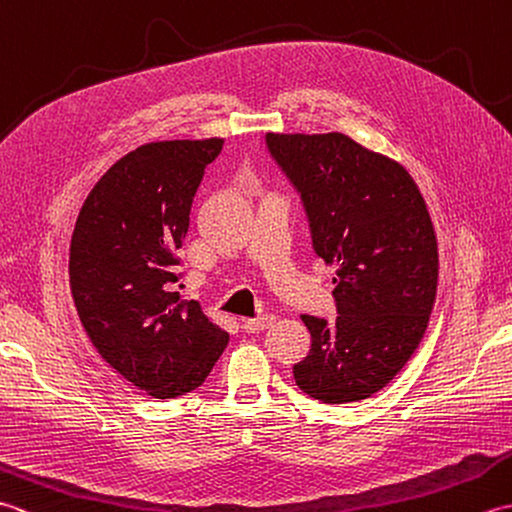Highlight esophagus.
Masks as SVG:
<instances>
[{"label": "esophagus", "instance_id": "obj_1", "mask_svg": "<svg viewBox=\"0 0 512 512\" xmlns=\"http://www.w3.org/2000/svg\"><path fill=\"white\" fill-rule=\"evenodd\" d=\"M275 321L277 319L273 317V314H264V317H257V319H244L242 328L246 332H262V330H268Z\"/></svg>", "mask_w": 512, "mask_h": 512}]
</instances>
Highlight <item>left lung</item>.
<instances>
[{
    "instance_id": "left-lung-1",
    "label": "left lung",
    "mask_w": 512,
    "mask_h": 512,
    "mask_svg": "<svg viewBox=\"0 0 512 512\" xmlns=\"http://www.w3.org/2000/svg\"><path fill=\"white\" fill-rule=\"evenodd\" d=\"M270 154L301 191L312 244L332 279L339 317L303 314L301 391L328 405L383 389L418 350L438 292V239L418 184L394 158L341 132L268 134Z\"/></svg>"
}]
</instances>
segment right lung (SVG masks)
<instances>
[{
    "label": "right lung",
    "instance_id": "add662e5",
    "mask_svg": "<svg viewBox=\"0 0 512 512\" xmlns=\"http://www.w3.org/2000/svg\"><path fill=\"white\" fill-rule=\"evenodd\" d=\"M224 138L158 140L107 169L70 242V290L96 352L158 400L204 383L228 334L173 290L193 195Z\"/></svg>",
    "mask_w": 512,
    "mask_h": 512
}]
</instances>
